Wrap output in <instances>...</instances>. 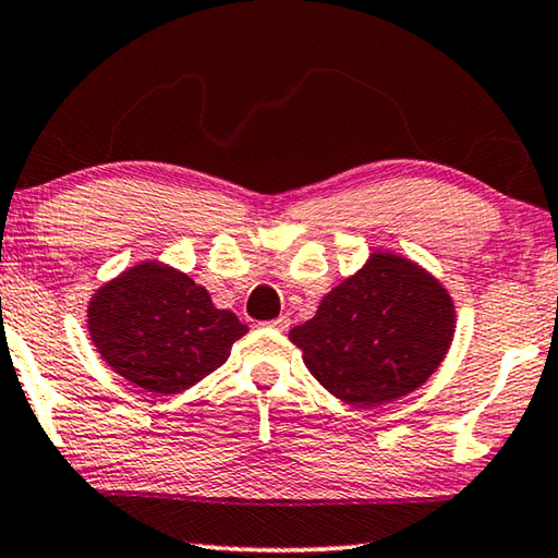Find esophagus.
Segmentation results:
<instances>
[{
    "mask_svg": "<svg viewBox=\"0 0 558 558\" xmlns=\"http://www.w3.org/2000/svg\"><path fill=\"white\" fill-rule=\"evenodd\" d=\"M266 327L276 329V332H288V329H290V319H288L286 315H280V317H276V319H270V323H266Z\"/></svg>",
    "mask_w": 558,
    "mask_h": 558,
    "instance_id": "34e87169",
    "label": "esophagus"
}]
</instances>
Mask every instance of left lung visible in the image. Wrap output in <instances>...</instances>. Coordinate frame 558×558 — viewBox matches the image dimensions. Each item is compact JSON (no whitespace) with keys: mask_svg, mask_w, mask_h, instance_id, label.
I'll return each instance as SVG.
<instances>
[{"mask_svg":"<svg viewBox=\"0 0 558 558\" xmlns=\"http://www.w3.org/2000/svg\"><path fill=\"white\" fill-rule=\"evenodd\" d=\"M452 335L448 290L413 260L376 251L327 292L313 319L290 329V342L329 393L374 409L426 384Z\"/></svg>","mask_w":558,"mask_h":558,"instance_id":"left-lung-1","label":"left lung"}]
</instances>
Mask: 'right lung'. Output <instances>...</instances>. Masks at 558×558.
<instances>
[{
    "label": "right lung",
    "instance_id": "obj_1",
    "mask_svg": "<svg viewBox=\"0 0 558 558\" xmlns=\"http://www.w3.org/2000/svg\"><path fill=\"white\" fill-rule=\"evenodd\" d=\"M88 332L122 379L174 396L219 369L248 327L186 272L145 260L93 292Z\"/></svg>",
    "mask_w": 558,
    "mask_h": 558
}]
</instances>
